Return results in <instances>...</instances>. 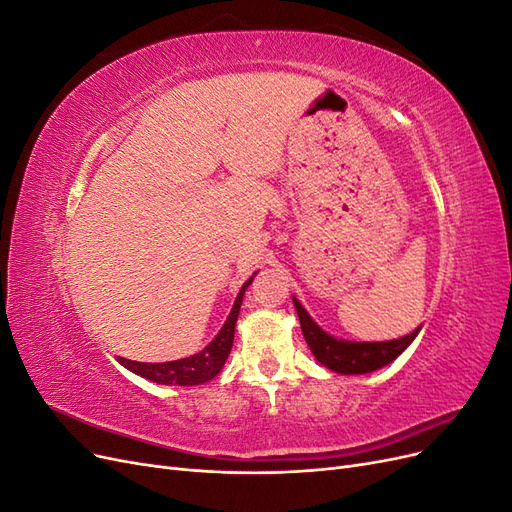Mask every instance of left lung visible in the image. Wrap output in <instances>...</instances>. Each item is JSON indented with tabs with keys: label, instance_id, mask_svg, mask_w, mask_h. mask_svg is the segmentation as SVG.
<instances>
[{
	"label": "left lung",
	"instance_id": "left-lung-1",
	"mask_svg": "<svg viewBox=\"0 0 512 512\" xmlns=\"http://www.w3.org/2000/svg\"><path fill=\"white\" fill-rule=\"evenodd\" d=\"M292 301L294 307H297L301 331L309 350L314 352V356L324 367L337 371V374H369V371L389 365L412 344V339L421 331V327H418L410 335L393 339V342H344V339H335L329 333H324L309 318L303 305L297 299Z\"/></svg>",
	"mask_w": 512,
	"mask_h": 512
}]
</instances>
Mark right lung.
Here are the masks:
<instances>
[{"instance_id": "obj_1", "label": "right lung", "mask_w": 512, "mask_h": 512, "mask_svg": "<svg viewBox=\"0 0 512 512\" xmlns=\"http://www.w3.org/2000/svg\"><path fill=\"white\" fill-rule=\"evenodd\" d=\"M252 284V277L247 280L239 292V297L232 305V312L226 318L222 331L215 335L213 342L194 356H188V359H179V361H168V363H138V361H128L117 356V361L128 367L134 374L143 376L151 382L158 384H179V386H194V384H203L213 380L220 374V369L224 367L230 348H232V339H235V324L239 318V309L243 301V292L245 288Z\"/></svg>"}]
</instances>
